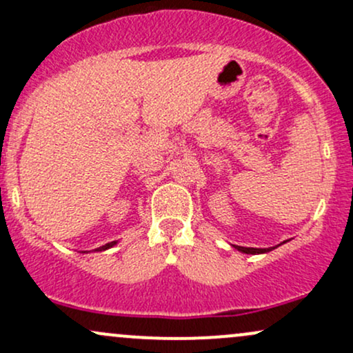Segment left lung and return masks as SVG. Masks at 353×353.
Here are the masks:
<instances>
[{
    "label": "left lung",
    "mask_w": 353,
    "mask_h": 353,
    "mask_svg": "<svg viewBox=\"0 0 353 353\" xmlns=\"http://www.w3.org/2000/svg\"><path fill=\"white\" fill-rule=\"evenodd\" d=\"M237 250H241V252L244 254H262V252H269L270 249H254V247H241V245H236Z\"/></svg>",
    "instance_id": "obj_1"
}]
</instances>
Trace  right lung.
I'll list each match as a JSON object with an SVG mask.
<instances>
[{"label":"right lung","mask_w":353,"mask_h":353,"mask_svg":"<svg viewBox=\"0 0 353 353\" xmlns=\"http://www.w3.org/2000/svg\"><path fill=\"white\" fill-rule=\"evenodd\" d=\"M114 244H116V241H112V242H109V244L99 247V249H96V250H106V249H109V247H112Z\"/></svg>","instance_id":"1"}]
</instances>
